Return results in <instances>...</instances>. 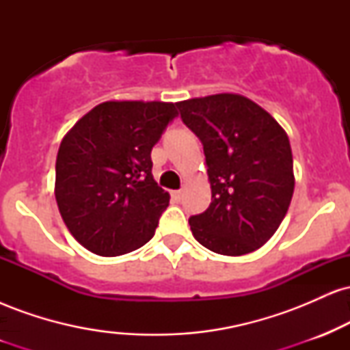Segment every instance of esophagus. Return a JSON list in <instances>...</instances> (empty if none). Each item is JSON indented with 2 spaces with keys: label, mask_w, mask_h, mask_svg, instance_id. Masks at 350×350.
I'll list each match as a JSON object with an SVG mask.
<instances>
[{
  "label": "esophagus",
  "mask_w": 350,
  "mask_h": 350,
  "mask_svg": "<svg viewBox=\"0 0 350 350\" xmlns=\"http://www.w3.org/2000/svg\"><path fill=\"white\" fill-rule=\"evenodd\" d=\"M171 198L174 199L176 202H178V200L183 199V191H172V192H171Z\"/></svg>",
  "instance_id": "obj_1"
}]
</instances>
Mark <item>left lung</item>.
Returning <instances> with one entry per match:
<instances>
[{"label": "left lung", "instance_id": "obj_1", "mask_svg": "<svg viewBox=\"0 0 350 350\" xmlns=\"http://www.w3.org/2000/svg\"><path fill=\"white\" fill-rule=\"evenodd\" d=\"M204 146L212 200L189 219L208 250L240 256L258 250L278 230L295 191L286 131L250 98L217 94L176 103Z\"/></svg>", "mask_w": 350, "mask_h": 350}]
</instances>
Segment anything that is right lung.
<instances>
[{
  "mask_svg": "<svg viewBox=\"0 0 350 350\" xmlns=\"http://www.w3.org/2000/svg\"><path fill=\"white\" fill-rule=\"evenodd\" d=\"M176 103L110 100L83 115L60 143L55 200L74 239L100 256L150 242L170 194L151 174V150Z\"/></svg>",
  "mask_w": 350,
  "mask_h": 350,
  "instance_id": "obj_1",
  "label": "right lung"
}]
</instances>
